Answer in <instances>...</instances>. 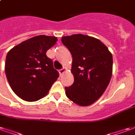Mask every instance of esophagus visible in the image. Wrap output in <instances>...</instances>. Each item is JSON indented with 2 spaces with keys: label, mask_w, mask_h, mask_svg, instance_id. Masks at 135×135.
I'll use <instances>...</instances> for the list:
<instances>
[{
  "label": "esophagus",
  "mask_w": 135,
  "mask_h": 135,
  "mask_svg": "<svg viewBox=\"0 0 135 135\" xmlns=\"http://www.w3.org/2000/svg\"><path fill=\"white\" fill-rule=\"evenodd\" d=\"M66 69H65V68H63L61 69H60V70L59 71V74H60V75H62L64 72H66Z\"/></svg>",
  "instance_id": "1"
}]
</instances>
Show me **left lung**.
Returning <instances> with one entry per match:
<instances>
[{
	"label": "left lung",
	"mask_w": 135,
	"mask_h": 135,
	"mask_svg": "<svg viewBox=\"0 0 135 135\" xmlns=\"http://www.w3.org/2000/svg\"><path fill=\"white\" fill-rule=\"evenodd\" d=\"M61 42L72 56L74 81L66 87V95L74 103L87 106L99 99L110 82L113 57L98 39L76 34L62 37Z\"/></svg>",
	"instance_id": "left-lung-1"
}]
</instances>
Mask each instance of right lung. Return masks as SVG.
<instances>
[{
    "label": "right lung",
    "mask_w": 135,
    "mask_h": 135,
    "mask_svg": "<svg viewBox=\"0 0 135 135\" xmlns=\"http://www.w3.org/2000/svg\"><path fill=\"white\" fill-rule=\"evenodd\" d=\"M56 41V37L35 36L8 51L6 75L12 90L22 100L33 102L41 99L58 79L59 72L46 56Z\"/></svg>",
    "instance_id": "obj_1"
}]
</instances>
